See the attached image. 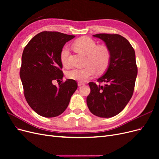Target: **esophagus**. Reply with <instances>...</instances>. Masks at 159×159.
I'll list each match as a JSON object with an SVG mask.
<instances>
[{
    "label": "esophagus",
    "mask_w": 159,
    "mask_h": 159,
    "mask_svg": "<svg viewBox=\"0 0 159 159\" xmlns=\"http://www.w3.org/2000/svg\"><path fill=\"white\" fill-rule=\"evenodd\" d=\"M85 84L84 83H82V82H78V86H81V85H84Z\"/></svg>",
    "instance_id": "esophagus-1"
}]
</instances>
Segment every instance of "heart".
Instances as JSON below:
<instances>
[{
    "label": "heart",
    "instance_id": "obj_1",
    "mask_svg": "<svg viewBox=\"0 0 159 159\" xmlns=\"http://www.w3.org/2000/svg\"><path fill=\"white\" fill-rule=\"evenodd\" d=\"M73 48L75 51L88 56L86 64L88 66L84 68H75L69 70L66 74L69 79L84 82L92 78L96 70L99 73H103L107 69L111 59V54L107 47L103 45L97 46L93 39L82 36L74 42ZM69 54L68 48H63L60 53V60L64 66H69Z\"/></svg>",
    "mask_w": 159,
    "mask_h": 159
}]
</instances>
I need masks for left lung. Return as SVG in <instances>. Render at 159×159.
Returning <instances> with one entry per match:
<instances>
[{
  "instance_id": "left-lung-1",
  "label": "left lung",
  "mask_w": 159,
  "mask_h": 159,
  "mask_svg": "<svg viewBox=\"0 0 159 159\" xmlns=\"http://www.w3.org/2000/svg\"><path fill=\"white\" fill-rule=\"evenodd\" d=\"M111 54L108 68L98 80L89 82L90 93L87 105L91 113L99 117H111L119 114L131 99L137 75L135 52L129 42L117 34H98Z\"/></svg>"
}]
</instances>
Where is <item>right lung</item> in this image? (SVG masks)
Wrapping results in <instances>:
<instances>
[{"mask_svg":"<svg viewBox=\"0 0 159 159\" xmlns=\"http://www.w3.org/2000/svg\"><path fill=\"white\" fill-rule=\"evenodd\" d=\"M74 37L44 31L32 38L24 49L20 70L24 94L30 107L42 117L61 115L78 88L76 81L70 79L58 87L52 84L63 78L60 53L66 43Z\"/></svg>","mask_w":159,"mask_h":159,"instance_id":"right-lung-1","label":"right lung"}]
</instances>
